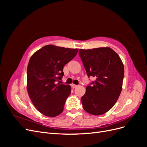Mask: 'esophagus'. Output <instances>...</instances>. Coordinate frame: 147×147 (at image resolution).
Wrapping results in <instances>:
<instances>
[{
	"label": "esophagus",
	"instance_id": "esophagus-1",
	"mask_svg": "<svg viewBox=\"0 0 147 147\" xmlns=\"http://www.w3.org/2000/svg\"><path fill=\"white\" fill-rule=\"evenodd\" d=\"M71 86H72V87L73 88H77L78 86L77 85H76V84H71Z\"/></svg>",
	"mask_w": 147,
	"mask_h": 147
}]
</instances>
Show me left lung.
Segmentation results:
<instances>
[{
    "mask_svg": "<svg viewBox=\"0 0 147 147\" xmlns=\"http://www.w3.org/2000/svg\"><path fill=\"white\" fill-rule=\"evenodd\" d=\"M88 77L96 78L82 97L83 109L93 115L107 112L116 103L122 90L124 65L117 53L109 47L79 50Z\"/></svg>",
    "mask_w": 147,
    "mask_h": 147,
    "instance_id": "left-lung-1",
    "label": "left lung"
}]
</instances>
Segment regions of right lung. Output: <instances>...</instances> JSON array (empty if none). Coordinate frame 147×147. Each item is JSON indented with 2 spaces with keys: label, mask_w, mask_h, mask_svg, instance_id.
I'll list each match as a JSON object with an SVG mask.
<instances>
[{
  "label": "right lung",
  "mask_w": 147,
  "mask_h": 147,
  "mask_svg": "<svg viewBox=\"0 0 147 147\" xmlns=\"http://www.w3.org/2000/svg\"><path fill=\"white\" fill-rule=\"evenodd\" d=\"M78 50L46 45L30 57L27 69L28 94L35 107L45 116L54 117L63 112L71 89L69 84L57 82L64 75V66Z\"/></svg>",
  "instance_id": "add662e5"
}]
</instances>
